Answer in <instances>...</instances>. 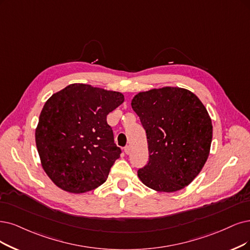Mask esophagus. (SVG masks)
Segmentation results:
<instances>
[{"instance_id":"1","label":"esophagus","mask_w":250,"mask_h":250,"mask_svg":"<svg viewBox=\"0 0 250 250\" xmlns=\"http://www.w3.org/2000/svg\"><path fill=\"white\" fill-rule=\"evenodd\" d=\"M125 152L126 154L130 153V152H131V147H130V146H125Z\"/></svg>"}]
</instances>
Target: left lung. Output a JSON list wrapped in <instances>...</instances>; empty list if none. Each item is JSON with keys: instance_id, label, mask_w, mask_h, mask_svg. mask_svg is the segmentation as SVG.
I'll return each mask as SVG.
<instances>
[{"instance_id": "obj_1", "label": "left lung", "mask_w": 250, "mask_h": 250, "mask_svg": "<svg viewBox=\"0 0 250 250\" xmlns=\"http://www.w3.org/2000/svg\"><path fill=\"white\" fill-rule=\"evenodd\" d=\"M132 108L148 143V163L138 170L140 180L165 192L188 186L210 152L212 123L205 106L186 88L166 86L139 92Z\"/></svg>"}]
</instances>
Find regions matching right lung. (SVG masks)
Segmentation results:
<instances>
[{
    "mask_svg": "<svg viewBox=\"0 0 250 250\" xmlns=\"http://www.w3.org/2000/svg\"><path fill=\"white\" fill-rule=\"evenodd\" d=\"M122 92L73 83L55 92L41 111L35 138L41 165L55 186L82 193L102 186L122 150L107 115Z\"/></svg>",
    "mask_w": 250,
    "mask_h": 250,
    "instance_id": "right-lung-1",
    "label": "right lung"
}]
</instances>
